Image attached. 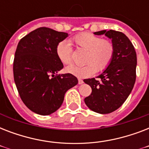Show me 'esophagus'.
Here are the masks:
<instances>
[{
  "label": "esophagus",
  "mask_w": 149,
  "mask_h": 149,
  "mask_svg": "<svg viewBox=\"0 0 149 149\" xmlns=\"http://www.w3.org/2000/svg\"><path fill=\"white\" fill-rule=\"evenodd\" d=\"M78 84H84V80H83V79H78Z\"/></svg>",
  "instance_id": "esophagus-1"
}]
</instances>
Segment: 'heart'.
<instances>
[{"label": "heart", "mask_w": 149, "mask_h": 149, "mask_svg": "<svg viewBox=\"0 0 149 149\" xmlns=\"http://www.w3.org/2000/svg\"><path fill=\"white\" fill-rule=\"evenodd\" d=\"M73 42L77 47L86 51L84 65H70L65 71L75 77L86 78L96 72L107 68L113 58L114 45L110 40L103 39L100 36L90 32H84L75 36ZM72 47L67 41H61L56 47V55L58 60L65 65L72 62Z\"/></svg>", "instance_id": "1"}]
</instances>
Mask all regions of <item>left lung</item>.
<instances>
[{
    "instance_id": "obj_1",
    "label": "left lung",
    "mask_w": 149,
    "mask_h": 149,
    "mask_svg": "<svg viewBox=\"0 0 149 149\" xmlns=\"http://www.w3.org/2000/svg\"><path fill=\"white\" fill-rule=\"evenodd\" d=\"M94 35H104L114 45V55L111 64L95 78L84 81L92 88V93L84 99L91 111L109 113L116 111L126 100L136 79L137 55L134 48L125 34L113 30L96 31Z\"/></svg>"
}]
</instances>
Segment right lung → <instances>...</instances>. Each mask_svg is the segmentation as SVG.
Segmentation results:
<instances>
[{
    "label": "right lung",
    "mask_w": 149,
    "mask_h": 149,
    "mask_svg": "<svg viewBox=\"0 0 149 149\" xmlns=\"http://www.w3.org/2000/svg\"><path fill=\"white\" fill-rule=\"evenodd\" d=\"M68 37L65 32L42 27L31 31L17 44L14 79L22 101L40 115H49L61 107L68 90L78 84L70 73L57 74L63 64L56 47Z\"/></svg>",
    "instance_id": "1"
}]
</instances>
